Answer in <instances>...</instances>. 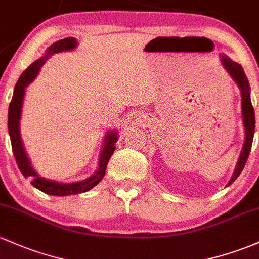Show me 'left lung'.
Wrapping results in <instances>:
<instances>
[{"label":"left lung","mask_w":259,"mask_h":259,"mask_svg":"<svg viewBox=\"0 0 259 259\" xmlns=\"http://www.w3.org/2000/svg\"><path fill=\"white\" fill-rule=\"evenodd\" d=\"M222 64H224L225 69L229 71V74L232 76V79L237 82L238 88L241 89L242 94V116H243V124L244 130H246V141H244L243 148H242L240 159L237 162V166L235 169V173H233L232 178L229 182V184H232V182H235L238 178V175L241 174V171L243 170L244 165H246L247 159H248L249 152L252 148V142H253V135H254V127H255V118H254V110H253L252 102H251V96H249V84L248 80H247L246 74H244L243 69L240 64L232 62L230 58L222 55Z\"/></svg>","instance_id":"1"}]
</instances>
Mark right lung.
<instances>
[{
    "instance_id": "add662e5",
    "label": "right lung",
    "mask_w": 259,
    "mask_h": 259,
    "mask_svg": "<svg viewBox=\"0 0 259 259\" xmlns=\"http://www.w3.org/2000/svg\"><path fill=\"white\" fill-rule=\"evenodd\" d=\"M75 47H76V39L73 37L65 38V39L58 40L55 41L54 44H52V46L47 49V54L44 55L43 58H40V59L35 60L34 63L30 64L28 68L23 71V74L21 75L17 84H16L12 101L10 102V107H8V132H10L13 155H15L19 170H21V173L23 174L24 177L29 178L30 184L33 186L39 189L43 193L55 196L75 195V194L85 193V191L90 190L94 186L99 184V183L101 182L102 178H104L105 171H106L107 163L108 160H110L111 155L115 152V143L117 142V133H108L106 138H105V146L104 148H102L101 155H100L99 169H97V171L93 175V177H90L89 179L82 180V182L79 183L62 184V183H55L51 182V180H46L35 173V170L32 168V165H30L28 157H27L26 151H24L23 148V144H22L21 135H19V117H21V108L22 102H23L24 89H26V86L28 85L29 82L33 81V79H34L35 76H37L39 69L43 66V64L46 63V60L48 59L52 54L64 51H70V49H74Z\"/></svg>"
}]
</instances>
